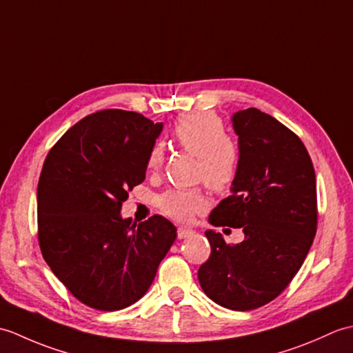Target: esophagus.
<instances>
[{
	"label": "esophagus",
	"instance_id": "obj_1",
	"mask_svg": "<svg viewBox=\"0 0 353 353\" xmlns=\"http://www.w3.org/2000/svg\"><path fill=\"white\" fill-rule=\"evenodd\" d=\"M194 234H196V232H194V230L190 229V228H179V229H177V236H179V239L190 238V236H192Z\"/></svg>",
	"mask_w": 353,
	"mask_h": 353
}]
</instances>
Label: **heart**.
Listing matches in <instances>:
<instances>
[{"instance_id":"heart-1","label":"heart","mask_w":353,"mask_h":353,"mask_svg":"<svg viewBox=\"0 0 353 353\" xmlns=\"http://www.w3.org/2000/svg\"><path fill=\"white\" fill-rule=\"evenodd\" d=\"M177 144L199 157L197 177L212 190L230 188L238 172V150L226 138L220 118L211 112H197L179 119L174 125ZM163 162V148L156 144L148 154L147 167L157 171ZM161 211L177 221H188L194 212L206 206V197L200 190H170L157 199Z\"/></svg>"}]
</instances>
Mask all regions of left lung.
<instances>
[{
  "label": "left lung",
  "instance_id": "obj_1",
  "mask_svg": "<svg viewBox=\"0 0 353 353\" xmlns=\"http://www.w3.org/2000/svg\"><path fill=\"white\" fill-rule=\"evenodd\" d=\"M238 172L230 196L209 215L212 226L241 228L226 244L205 232L211 256L199 268L205 294L224 308L250 311L288 287L308 254L317 228L316 172L303 142L276 118L254 108L232 115Z\"/></svg>",
  "mask_w": 353,
  "mask_h": 353
}]
</instances>
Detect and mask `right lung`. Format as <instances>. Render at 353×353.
Instances as JSON below:
<instances>
[{"label": "right lung", "instance_id": "obj_1", "mask_svg": "<svg viewBox=\"0 0 353 353\" xmlns=\"http://www.w3.org/2000/svg\"><path fill=\"white\" fill-rule=\"evenodd\" d=\"M163 124L137 112L88 115L51 148L37 185L43 259L81 303L118 311L138 302L176 241L174 224L154 215L123 219L129 190L144 182Z\"/></svg>", "mask_w": 353, "mask_h": 353}]
</instances>
